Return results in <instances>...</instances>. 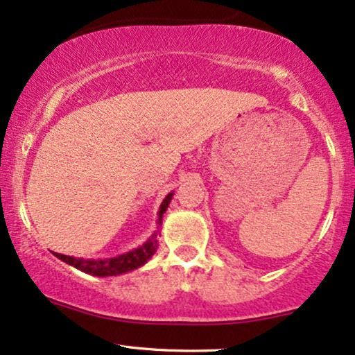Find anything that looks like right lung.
I'll return each mask as SVG.
<instances>
[{"label":"right lung","mask_w":355,"mask_h":355,"mask_svg":"<svg viewBox=\"0 0 355 355\" xmlns=\"http://www.w3.org/2000/svg\"><path fill=\"white\" fill-rule=\"evenodd\" d=\"M173 193H168L165 196V200L162 201V205L159 207V219H157V229L162 225V216L164 212L167 211V207L172 201ZM159 232V230H157ZM157 232H154L153 237H150L148 242L141 245L139 248L131 250L128 253L118 254L115 258H107V259H83V258H74V257H68V254H61V253H53L56 258H60L61 261H64L69 266H73L79 271L92 274V276H98V277H105V276H118V274L133 271V269H138L139 266L148 263V259L153 257L157 250Z\"/></svg>","instance_id":"right-lung-1"}]
</instances>
